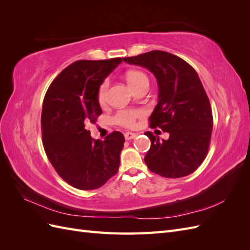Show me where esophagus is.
<instances>
[{
  "mask_svg": "<svg viewBox=\"0 0 250 250\" xmlns=\"http://www.w3.org/2000/svg\"><path fill=\"white\" fill-rule=\"evenodd\" d=\"M124 137H125V139L126 140H132V139H134L135 137H137V133H134V132H126L125 134H124Z\"/></svg>",
  "mask_w": 250,
  "mask_h": 250,
  "instance_id": "esophagus-1",
  "label": "esophagus"
}]
</instances>
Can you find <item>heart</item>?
<instances>
[{"instance_id":"b5f03b06","label":"heart","mask_w":250,"mask_h":250,"mask_svg":"<svg viewBox=\"0 0 250 250\" xmlns=\"http://www.w3.org/2000/svg\"><path fill=\"white\" fill-rule=\"evenodd\" d=\"M126 79L128 84L132 88H137L138 86L144 84V83H149L148 76L141 71H129L126 74ZM107 90H108V80H105L101 83V85L98 89V101L100 104H104L106 102L107 98ZM142 112L140 110H133V109H125L120 110L116 113L115 116V122L119 125H122L125 127H131L134 125L135 119L140 117Z\"/></svg>"}]
</instances>
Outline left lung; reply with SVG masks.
Returning a JSON list of instances; mask_svg holds the SVG:
<instances>
[{
	"mask_svg": "<svg viewBox=\"0 0 250 250\" xmlns=\"http://www.w3.org/2000/svg\"><path fill=\"white\" fill-rule=\"evenodd\" d=\"M123 60L146 67L155 76L158 102L149 118L150 127L170 134L168 140H160L145 132L151 141L144 158L147 167L168 178L193 173L208 154L213 129L209 100L198 74L184 59L160 50Z\"/></svg>",
	"mask_w": 250,
	"mask_h": 250,
	"instance_id": "8db88e82",
	"label": "left lung"
}]
</instances>
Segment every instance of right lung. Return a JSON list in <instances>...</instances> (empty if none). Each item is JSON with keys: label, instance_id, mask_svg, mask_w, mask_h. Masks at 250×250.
<instances>
[{"label": "right lung", "instance_id": "add662e5", "mask_svg": "<svg viewBox=\"0 0 250 250\" xmlns=\"http://www.w3.org/2000/svg\"><path fill=\"white\" fill-rule=\"evenodd\" d=\"M122 58L78 60L53 80L42 102V131L46 154L67 184L95 190L116 175L124 135L113 131L94 140L86 126L102 113L98 89Z\"/></svg>", "mask_w": 250, "mask_h": 250}]
</instances>
